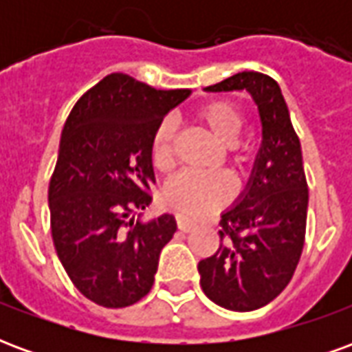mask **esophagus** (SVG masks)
Segmentation results:
<instances>
[{"label":"esophagus","mask_w":352,"mask_h":352,"mask_svg":"<svg viewBox=\"0 0 352 352\" xmlns=\"http://www.w3.org/2000/svg\"><path fill=\"white\" fill-rule=\"evenodd\" d=\"M175 222H177V228L183 230V232H190V230H194V226H196V222L190 221V219H186V217H183V214H177Z\"/></svg>","instance_id":"34e87169"}]
</instances>
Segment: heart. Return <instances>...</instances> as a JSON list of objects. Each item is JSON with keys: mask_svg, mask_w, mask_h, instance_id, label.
Returning <instances> with one entry per match:
<instances>
[{"mask_svg": "<svg viewBox=\"0 0 352 352\" xmlns=\"http://www.w3.org/2000/svg\"><path fill=\"white\" fill-rule=\"evenodd\" d=\"M194 118L213 135L219 143L228 145L236 166L245 162L243 153L234 143L243 130V115L230 101H211L194 113ZM173 146H175V124L169 118L162 120L156 128L151 143V158L154 168L169 171L173 168ZM232 181L224 173L201 175L194 171H183L164 186L162 204L183 214V217H201L222 207L232 198Z\"/></svg>", "mask_w": 352, "mask_h": 352, "instance_id": "b5f03b06", "label": "heart"}]
</instances>
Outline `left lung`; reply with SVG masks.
Here are the masks:
<instances>
[{
    "mask_svg": "<svg viewBox=\"0 0 352 352\" xmlns=\"http://www.w3.org/2000/svg\"><path fill=\"white\" fill-rule=\"evenodd\" d=\"M206 90H247L262 122L251 179L222 213L217 252L198 264L199 285L211 302L230 311H254L285 290L302 256L309 201L302 146L272 77L241 72Z\"/></svg>",
    "mask_w": 352,
    "mask_h": 352,
    "instance_id": "1",
    "label": "left lung"
}]
</instances>
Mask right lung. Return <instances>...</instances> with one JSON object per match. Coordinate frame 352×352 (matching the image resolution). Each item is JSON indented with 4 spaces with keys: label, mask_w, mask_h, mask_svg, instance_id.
<instances>
[{
    "label": "right lung",
    "mask_w": 352,
    "mask_h": 352,
    "mask_svg": "<svg viewBox=\"0 0 352 352\" xmlns=\"http://www.w3.org/2000/svg\"><path fill=\"white\" fill-rule=\"evenodd\" d=\"M188 96V88L156 90L111 73L65 120L49 184L50 230L73 285L98 305L128 307L153 288L177 222L173 214L141 221L139 211L153 201L151 143L164 116Z\"/></svg>",
    "instance_id": "1"
}]
</instances>
